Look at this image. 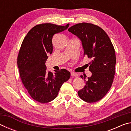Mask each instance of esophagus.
<instances>
[{
	"label": "esophagus",
	"instance_id": "obj_1",
	"mask_svg": "<svg viewBox=\"0 0 131 131\" xmlns=\"http://www.w3.org/2000/svg\"><path fill=\"white\" fill-rule=\"evenodd\" d=\"M71 76H73V77H78V74H77V73H76L74 72H71Z\"/></svg>",
	"mask_w": 131,
	"mask_h": 131
}]
</instances>
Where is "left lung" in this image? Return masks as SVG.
I'll list each match as a JSON object with an SVG mask.
<instances>
[{
	"label": "left lung",
	"mask_w": 131,
	"mask_h": 131,
	"mask_svg": "<svg viewBox=\"0 0 131 131\" xmlns=\"http://www.w3.org/2000/svg\"><path fill=\"white\" fill-rule=\"evenodd\" d=\"M69 32L80 39L84 55L92 59L89 70L92 76L80 77L85 81L79 96L88 103L96 102L105 96L112 87L116 63V53L109 37L99 26L90 23H79L69 28Z\"/></svg>",
	"instance_id": "left-lung-1"
}]
</instances>
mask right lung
Wrapping results in <instances>:
<instances>
[{
  "instance_id": "right-lung-1",
  "label": "right lung",
  "mask_w": 131,
  "mask_h": 131,
  "mask_svg": "<svg viewBox=\"0 0 131 131\" xmlns=\"http://www.w3.org/2000/svg\"><path fill=\"white\" fill-rule=\"evenodd\" d=\"M69 26V24L65 26L39 24L29 31L21 44L17 65L22 83L31 97L40 103L54 100L62 85L70 77V73L65 69L53 74L45 65L48 54L52 52L53 36L67 29Z\"/></svg>"
}]
</instances>
